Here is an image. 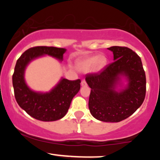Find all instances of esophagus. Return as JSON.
Segmentation results:
<instances>
[{"instance_id":"esophagus-1","label":"esophagus","mask_w":160,"mask_h":160,"mask_svg":"<svg viewBox=\"0 0 160 160\" xmlns=\"http://www.w3.org/2000/svg\"><path fill=\"white\" fill-rule=\"evenodd\" d=\"M81 86H86V82L85 80H82V81H81Z\"/></svg>"}]
</instances>
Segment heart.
<instances>
[{
    "label": "heart",
    "mask_w": 160,
    "mask_h": 160,
    "mask_svg": "<svg viewBox=\"0 0 160 160\" xmlns=\"http://www.w3.org/2000/svg\"><path fill=\"white\" fill-rule=\"evenodd\" d=\"M108 63L107 57L104 55H91L81 58L77 62V68L80 71L86 72L92 67V71L95 73L102 71Z\"/></svg>",
    "instance_id": "b5f03b06"
}]
</instances>
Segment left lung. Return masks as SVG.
I'll list each match as a JSON object with an SVG mask.
<instances>
[{"label": "left lung", "instance_id": "left-lung-1", "mask_svg": "<svg viewBox=\"0 0 160 160\" xmlns=\"http://www.w3.org/2000/svg\"><path fill=\"white\" fill-rule=\"evenodd\" d=\"M108 49L113 52L114 62L99 74L86 78L91 88L89 108L97 120L118 122L133 114L142 104L146 77L141 58L131 49L117 46Z\"/></svg>", "mask_w": 160, "mask_h": 160}]
</instances>
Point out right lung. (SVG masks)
Listing matches in <instances>:
<instances>
[{
	"mask_svg": "<svg viewBox=\"0 0 160 160\" xmlns=\"http://www.w3.org/2000/svg\"><path fill=\"white\" fill-rule=\"evenodd\" d=\"M67 49L53 47H35L27 49L16 62L12 75V86L16 102L20 108L36 120L50 122L60 120L68 111L71 101L80 89V80H68L62 78L49 92L32 90L25 80V71L31 62L44 56L63 61Z\"/></svg>",
	"mask_w": 160,
	"mask_h": 160,
	"instance_id": "obj_1",
	"label": "right lung"
}]
</instances>
